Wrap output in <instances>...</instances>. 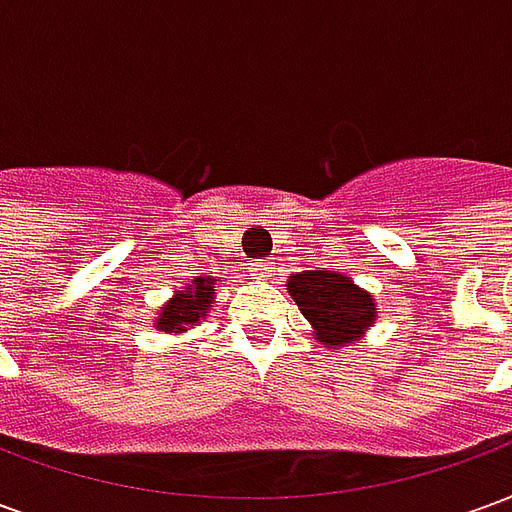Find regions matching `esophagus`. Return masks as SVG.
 <instances>
[{
    "mask_svg": "<svg viewBox=\"0 0 512 512\" xmlns=\"http://www.w3.org/2000/svg\"><path fill=\"white\" fill-rule=\"evenodd\" d=\"M255 271H257V274H260V277H271V268H268L266 263H257Z\"/></svg>",
    "mask_w": 512,
    "mask_h": 512,
    "instance_id": "34e87169",
    "label": "esophagus"
}]
</instances>
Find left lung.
<instances>
[{
	"instance_id": "8db88e82",
	"label": "left lung",
	"mask_w": 512,
	"mask_h": 512,
	"mask_svg": "<svg viewBox=\"0 0 512 512\" xmlns=\"http://www.w3.org/2000/svg\"><path fill=\"white\" fill-rule=\"evenodd\" d=\"M285 288L312 323L315 340L329 348L356 343L376 321L373 296L337 271H301Z\"/></svg>"
}]
</instances>
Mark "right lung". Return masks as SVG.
I'll return each mask as SVG.
<instances>
[{"label":"right lung","mask_w":512,"mask_h":512,"mask_svg":"<svg viewBox=\"0 0 512 512\" xmlns=\"http://www.w3.org/2000/svg\"><path fill=\"white\" fill-rule=\"evenodd\" d=\"M213 285H216V279L197 277L191 279V285H186L183 290H175V296L158 310V332L180 334L191 326H197V321L205 318V312L211 310Z\"/></svg>","instance_id":"1"}]
</instances>
